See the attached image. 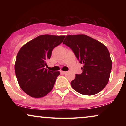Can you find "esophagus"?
I'll return each mask as SVG.
<instances>
[{
    "mask_svg": "<svg viewBox=\"0 0 126 126\" xmlns=\"http://www.w3.org/2000/svg\"><path fill=\"white\" fill-rule=\"evenodd\" d=\"M67 72H66V71H62V70H61V71H60V73H62V74H66V73H67Z\"/></svg>",
    "mask_w": 126,
    "mask_h": 126,
    "instance_id": "1",
    "label": "esophagus"
}]
</instances>
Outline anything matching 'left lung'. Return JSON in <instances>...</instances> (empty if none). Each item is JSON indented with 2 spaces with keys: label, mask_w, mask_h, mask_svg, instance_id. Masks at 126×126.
Listing matches in <instances>:
<instances>
[{
  "label": "left lung",
  "mask_w": 126,
  "mask_h": 126,
  "mask_svg": "<svg viewBox=\"0 0 126 126\" xmlns=\"http://www.w3.org/2000/svg\"><path fill=\"white\" fill-rule=\"evenodd\" d=\"M63 44L74 52L81 64L83 72L76 74L70 83L73 89L85 95L102 91L109 81L112 62L105 45L83 34L67 35Z\"/></svg>",
  "instance_id": "obj_1"
}]
</instances>
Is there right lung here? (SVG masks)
Instances as JSON below:
<instances>
[{
	"label": "right lung",
	"instance_id": "add662e5",
	"mask_svg": "<svg viewBox=\"0 0 126 126\" xmlns=\"http://www.w3.org/2000/svg\"><path fill=\"white\" fill-rule=\"evenodd\" d=\"M64 38V35H40L19 50L15 63V75L19 86L29 96L42 98L53 89L60 72L47 70L44 67L52 50Z\"/></svg>",
	"mask_w": 126,
	"mask_h": 126
}]
</instances>
